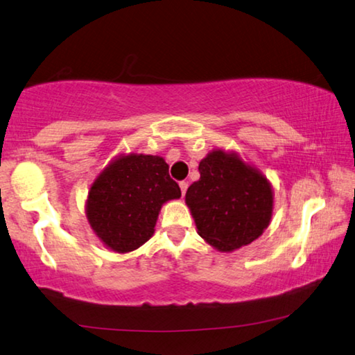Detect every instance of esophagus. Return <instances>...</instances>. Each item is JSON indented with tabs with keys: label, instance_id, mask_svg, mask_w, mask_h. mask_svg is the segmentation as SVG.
I'll list each match as a JSON object with an SVG mask.
<instances>
[{
	"label": "esophagus",
	"instance_id": "esophagus-1",
	"mask_svg": "<svg viewBox=\"0 0 355 355\" xmlns=\"http://www.w3.org/2000/svg\"><path fill=\"white\" fill-rule=\"evenodd\" d=\"M180 189H182V194L184 196L187 194V189H188V183L187 182H180Z\"/></svg>",
	"mask_w": 355,
	"mask_h": 355
}]
</instances>
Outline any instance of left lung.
<instances>
[{
    "label": "left lung",
    "instance_id": "obj_1",
    "mask_svg": "<svg viewBox=\"0 0 355 355\" xmlns=\"http://www.w3.org/2000/svg\"><path fill=\"white\" fill-rule=\"evenodd\" d=\"M199 172V182L187 191V204L200 237L219 251H234L262 235L273 211L267 178L221 150L204 157Z\"/></svg>",
    "mask_w": 355,
    "mask_h": 355
}]
</instances>
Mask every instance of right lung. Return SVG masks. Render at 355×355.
<instances>
[{
	"instance_id": "right-lung-1",
	"label": "right lung",
	"mask_w": 355,
	"mask_h": 355,
	"mask_svg": "<svg viewBox=\"0 0 355 355\" xmlns=\"http://www.w3.org/2000/svg\"><path fill=\"white\" fill-rule=\"evenodd\" d=\"M180 196L162 157L131 153L118 157L94 180L87 218L105 246L129 252L153 235L161 205Z\"/></svg>"
}]
</instances>
